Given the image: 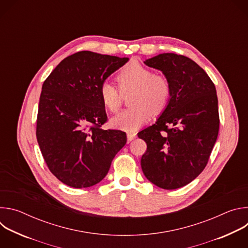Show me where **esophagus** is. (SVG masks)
<instances>
[{
    "label": "esophagus",
    "instance_id": "1",
    "mask_svg": "<svg viewBox=\"0 0 248 248\" xmlns=\"http://www.w3.org/2000/svg\"><path fill=\"white\" fill-rule=\"evenodd\" d=\"M136 137V131H127V141L130 142Z\"/></svg>",
    "mask_w": 248,
    "mask_h": 248
}]
</instances>
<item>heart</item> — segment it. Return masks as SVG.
<instances>
[{"instance_id":"heart-1","label":"heart","mask_w":248,"mask_h":248,"mask_svg":"<svg viewBox=\"0 0 248 248\" xmlns=\"http://www.w3.org/2000/svg\"><path fill=\"white\" fill-rule=\"evenodd\" d=\"M120 90L110 82H104L99 89V97L106 110L117 113L122 105V94L133 91L130 97V108L112 118L114 127L134 131L147 123L153 112L161 113L169 103L170 85L163 76L154 75L148 67L138 62L124 66L117 76Z\"/></svg>"}]
</instances>
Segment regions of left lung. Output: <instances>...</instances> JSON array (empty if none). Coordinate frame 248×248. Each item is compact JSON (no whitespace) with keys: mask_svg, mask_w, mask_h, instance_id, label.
I'll list each match as a JSON object with an SVG mask.
<instances>
[{"mask_svg":"<svg viewBox=\"0 0 248 248\" xmlns=\"http://www.w3.org/2000/svg\"><path fill=\"white\" fill-rule=\"evenodd\" d=\"M144 63L163 73L170 98L157 122L138 132L147 144L141 168L155 186L176 189L197 178L213 150L220 125L216 88L187 57L164 53Z\"/></svg>","mask_w":248,"mask_h":248,"instance_id":"obj_1","label":"left lung"}]
</instances>
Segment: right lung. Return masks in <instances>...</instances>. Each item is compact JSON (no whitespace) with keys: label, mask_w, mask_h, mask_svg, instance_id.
I'll use <instances>...</instances> for the list:
<instances>
[{"label":"right lung","mask_w":248,"mask_h":248,"mask_svg":"<svg viewBox=\"0 0 248 248\" xmlns=\"http://www.w3.org/2000/svg\"><path fill=\"white\" fill-rule=\"evenodd\" d=\"M128 58L78 52L63 59L44 81L36 136L51 172L62 184L84 188L100 183L125 145L122 130L107 122L99 89Z\"/></svg>","instance_id":"obj_1"}]
</instances>
